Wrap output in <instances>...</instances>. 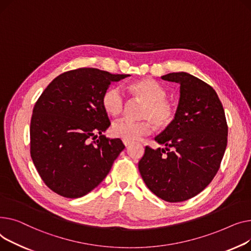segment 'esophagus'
Segmentation results:
<instances>
[{
    "instance_id": "obj_1",
    "label": "esophagus",
    "mask_w": 251,
    "mask_h": 251,
    "mask_svg": "<svg viewBox=\"0 0 251 251\" xmlns=\"http://www.w3.org/2000/svg\"><path fill=\"white\" fill-rule=\"evenodd\" d=\"M123 142H124V145H125L126 147H127L129 144H131V142H130V141H126V140H124Z\"/></svg>"
}]
</instances>
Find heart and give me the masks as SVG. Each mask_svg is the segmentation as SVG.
I'll return each mask as SVG.
<instances>
[{"instance_id":"1","label":"heart","mask_w":251,"mask_h":251,"mask_svg":"<svg viewBox=\"0 0 251 251\" xmlns=\"http://www.w3.org/2000/svg\"><path fill=\"white\" fill-rule=\"evenodd\" d=\"M128 90L136 99L144 102L140 117L144 121L129 122L121 120L111 126V134L115 138L135 141L149 135L152 124L158 128L168 127L175 119V106L166 99L167 91L153 79H142L131 83ZM125 95L119 86L112 85L103 92L101 104L104 111L111 115H120L125 108Z\"/></svg>"}]
</instances>
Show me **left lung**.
<instances>
[{
  "label": "left lung",
  "mask_w": 251,
  "mask_h": 251,
  "mask_svg": "<svg viewBox=\"0 0 251 251\" xmlns=\"http://www.w3.org/2000/svg\"><path fill=\"white\" fill-rule=\"evenodd\" d=\"M161 79L180 85L178 106L173 123L155 138L165 148L147 146L139 170L154 195L179 202L200 194L215 177L226 150L228 126L209 84L185 72Z\"/></svg>",
  "instance_id": "left-lung-1"
}]
</instances>
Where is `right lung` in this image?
<instances>
[{
    "instance_id": "add662e5",
    "label": "right lung",
    "mask_w": 251,
    "mask_h": 251,
    "mask_svg": "<svg viewBox=\"0 0 251 251\" xmlns=\"http://www.w3.org/2000/svg\"><path fill=\"white\" fill-rule=\"evenodd\" d=\"M113 75L94 68L63 73L36 101L30 123V155L41 179L69 199L90 193L109 173L125 149L120 139L103 134L110 122L101 97Z\"/></svg>"
}]
</instances>
